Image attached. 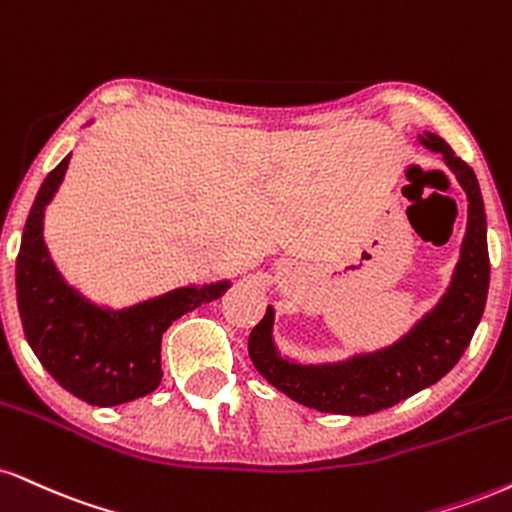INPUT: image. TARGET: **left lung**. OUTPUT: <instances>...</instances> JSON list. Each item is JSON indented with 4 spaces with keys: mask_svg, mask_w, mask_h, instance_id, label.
I'll use <instances>...</instances> for the list:
<instances>
[{
    "mask_svg": "<svg viewBox=\"0 0 512 512\" xmlns=\"http://www.w3.org/2000/svg\"><path fill=\"white\" fill-rule=\"evenodd\" d=\"M420 140L432 152H441L470 202L463 250L451 288L398 343L334 365H298L281 357L272 341L274 310L267 307V315L250 331V360L269 384L300 405L334 415H372L436 384L470 346L489 291L484 200L474 171L446 140L427 131Z\"/></svg>",
    "mask_w": 512,
    "mask_h": 512,
    "instance_id": "1",
    "label": "left lung"
}]
</instances>
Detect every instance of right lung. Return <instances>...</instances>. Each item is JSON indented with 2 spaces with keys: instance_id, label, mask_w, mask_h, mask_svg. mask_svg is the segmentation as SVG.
Wrapping results in <instances>:
<instances>
[{
  "instance_id": "1",
  "label": "right lung",
  "mask_w": 512,
  "mask_h": 512,
  "mask_svg": "<svg viewBox=\"0 0 512 512\" xmlns=\"http://www.w3.org/2000/svg\"><path fill=\"white\" fill-rule=\"evenodd\" d=\"M69 159H61L30 207L16 257V295L23 331L42 367L90 405H121L147 396L162 381V336L171 322L221 298L229 281L176 288L128 310H107L61 279L42 238V219Z\"/></svg>"
}]
</instances>
